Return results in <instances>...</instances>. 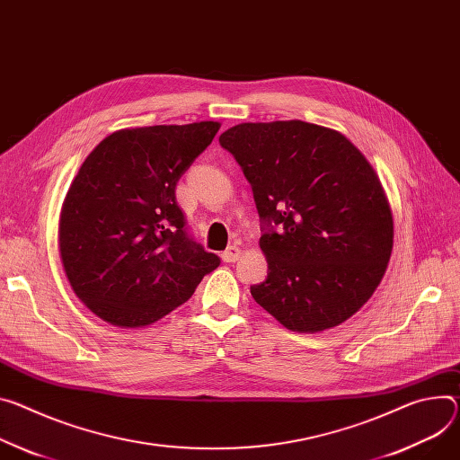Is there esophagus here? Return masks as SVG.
I'll list each match as a JSON object with an SVG mask.
<instances>
[{
    "label": "esophagus",
    "mask_w": 460,
    "mask_h": 460,
    "mask_svg": "<svg viewBox=\"0 0 460 460\" xmlns=\"http://www.w3.org/2000/svg\"><path fill=\"white\" fill-rule=\"evenodd\" d=\"M240 255H242V249L238 245H229L222 253V259H224V262H236L240 259Z\"/></svg>",
    "instance_id": "esophagus-1"
}]
</instances>
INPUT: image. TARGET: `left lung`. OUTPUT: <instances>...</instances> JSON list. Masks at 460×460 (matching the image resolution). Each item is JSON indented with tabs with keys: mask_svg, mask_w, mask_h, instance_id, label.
Wrapping results in <instances>:
<instances>
[{
	"mask_svg": "<svg viewBox=\"0 0 460 460\" xmlns=\"http://www.w3.org/2000/svg\"><path fill=\"white\" fill-rule=\"evenodd\" d=\"M252 183L268 279L252 296L291 332L352 317L393 252V215L365 155L340 132L305 120L242 122L220 136Z\"/></svg>",
	"mask_w": 460,
	"mask_h": 460,
	"instance_id": "left-lung-1",
	"label": "left lung"
}]
</instances>
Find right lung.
I'll return each instance as SVG.
<instances>
[{
  "label": "right lung",
  "instance_id": "obj_1",
  "mask_svg": "<svg viewBox=\"0 0 460 460\" xmlns=\"http://www.w3.org/2000/svg\"><path fill=\"white\" fill-rule=\"evenodd\" d=\"M220 122L124 128L82 163L60 213L66 277L95 315L120 328L155 323L190 299L220 259L196 243L176 183Z\"/></svg>",
  "mask_w": 460,
  "mask_h": 460
}]
</instances>
